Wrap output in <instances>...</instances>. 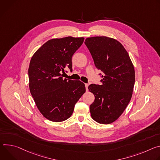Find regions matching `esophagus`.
<instances>
[{
	"mask_svg": "<svg viewBox=\"0 0 160 160\" xmlns=\"http://www.w3.org/2000/svg\"><path fill=\"white\" fill-rule=\"evenodd\" d=\"M88 86H89V85H88V84H85V87H86V91H88Z\"/></svg>",
	"mask_w": 160,
	"mask_h": 160,
	"instance_id": "1",
	"label": "esophagus"
}]
</instances>
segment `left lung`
Returning a JSON list of instances; mask_svg holds the SVG:
<instances>
[{
	"mask_svg": "<svg viewBox=\"0 0 160 160\" xmlns=\"http://www.w3.org/2000/svg\"><path fill=\"white\" fill-rule=\"evenodd\" d=\"M96 67L103 72L102 85L92 84L95 96L90 107L91 116L100 124L117 120L129 103L135 84V69L127 50L117 40L106 36L86 38Z\"/></svg>",
	"mask_w": 160,
	"mask_h": 160,
	"instance_id": "1",
	"label": "left lung"
}]
</instances>
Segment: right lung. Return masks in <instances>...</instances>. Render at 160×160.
I'll return each mask as SVG.
<instances>
[{"label": "right lung", "mask_w": 160, "mask_h": 160, "mask_svg": "<svg viewBox=\"0 0 160 160\" xmlns=\"http://www.w3.org/2000/svg\"><path fill=\"white\" fill-rule=\"evenodd\" d=\"M84 39L71 36L52 39L32 57L28 68L30 92L40 112L49 121L68 119L86 92L81 81L62 77L65 68L72 70V57Z\"/></svg>", "instance_id": "obj_1"}]
</instances>
